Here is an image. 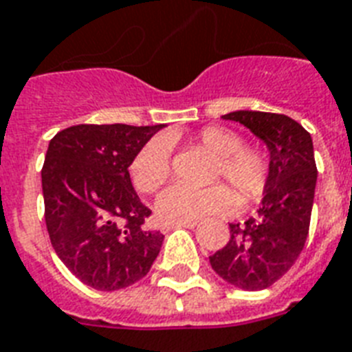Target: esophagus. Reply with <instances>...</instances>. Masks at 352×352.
Instances as JSON below:
<instances>
[{"label":"esophagus","instance_id":"esophagus-1","mask_svg":"<svg viewBox=\"0 0 352 352\" xmlns=\"http://www.w3.org/2000/svg\"><path fill=\"white\" fill-rule=\"evenodd\" d=\"M168 228H195L197 221H177V223H168Z\"/></svg>","mask_w":352,"mask_h":352}]
</instances>
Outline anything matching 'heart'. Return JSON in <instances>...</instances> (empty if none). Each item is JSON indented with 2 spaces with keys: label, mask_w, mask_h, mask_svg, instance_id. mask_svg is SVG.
Wrapping results in <instances>:
<instances>
[{
  "label": "heart",
  "mask_w": 352,
  "mask_h": 352,
  "mask_svg": "<svg viewBox=\"0 0 352 352\" xmlns=\"http://www.w3.org/2000/svg\"><path fill=\"white\" fill-rule=\"evenodd\" d=\"M199 144L219 157L215 177H225L243 199L259 197L267 188L270 164L267 153L254 146H243L239 133L226 127H206L199 133ZM171 144L155 137L138 149L129 164V177L138 192L153 193L171 175ZM235 197L225 184L192 188L173 184L157 199V214L168 223L197 221L219 215L230 208Z\"/></svg>",
  "instance_id": "heart-1"
}]
</instances>
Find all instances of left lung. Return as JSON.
<instances>
[{"mask_svg": "<svg viewBox=\"0 0 352 352\" xmlns=\"http://www.w3.org/2000/svg\"><path fill=\"white\" fill-rule=\"evenodd\" d=\"M223 118L239 122L265 142L270 175L256 217L230 223V241L210 256V265L237 289L263 290L289 272L305 246L318 177L312 138L278 113L234 111Z\"/></svg>", "mask_w": 352, "mask_h": 352, "instance_id": "8db88e82", "label": "left lung"}]
</instances>
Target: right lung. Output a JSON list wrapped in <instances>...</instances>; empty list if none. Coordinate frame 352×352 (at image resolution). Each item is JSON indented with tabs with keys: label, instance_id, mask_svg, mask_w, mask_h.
<instances>
[{
	"label": "right lung",
	"instance_id": "1",
	"mask_svg": "<svg viewBox=\"0 0 352 352\" xmlns=\"http://www.w3.org/2000/svg\"><path fill=\"white\" fill-rule=\"evenodd\" d=\"M162 127L80 124L49 142L41 168L47 232L63 265L93 289H126L159 256L164 235L144 225L151 210L133 188L129 164Z\"/></svg>",
	"mask_w": 352,
	"mask_h": 352
}]
</instances>
